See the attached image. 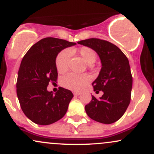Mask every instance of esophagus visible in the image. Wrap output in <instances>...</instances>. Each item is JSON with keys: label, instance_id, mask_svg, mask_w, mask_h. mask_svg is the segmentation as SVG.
I'll use <instances>...</instances> for the list:
<instances>
[{"label": "esophagus", "instance_id": "34e87169", "mask_svg": "<svg viewBox=\"0 0 154 154\" xmlns=\"http://www.w3.org/2000/svg\"><path fill=\"white\" fill-rule=\"evenodd\" d=\"M74 95H75V96H77V95H80V93H79V92H74Z\"/></svg>", "mask_w": 154, "mask_h": 154}]
</instances>
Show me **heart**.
Listing matches in <instances>:
<instances>
[{"label":"heart","mask_w":154,"mask_h":154,"mask_svg":"<svg viewBox=\"0 0 154 154\" xmlns=\"http://www.w3.org/2000/svg\"><path fill=\"white\" fill-rule=\"evenodd\" d=\"M88 64L94 63L96 60V54L94 50L89 47H82L75 51ZM70 52L68 50H63L58 54L56 59V67L59 73L62 74L67 71ZM88 82V77L84 75H78L70 73L61 79V84L63 87L72 91H79Z\"/></svg>","instance_id":"b5f03b06"}]
</instances>
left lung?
<instances>
[{
	"label": "left lung",
	"instance_id": "1",
	"mask_svg": "<svg viewBox=\"0 0 154 154\" xmlns=\"http://www.w3.org/2000/svg\"><path fill=\"white\" fill-rule=\"evenodd\" d=\"M97 53L101 61V69L92 83L95 93L103 94L92 100L85 107L88 116L103 124L119 120L128 109L131 98L132 77L127 56L117 46L106 40L90 38L77 42Z\"/></svg>",
	"mask_w": 154,
	"mask_h": 154
}]
</instances>
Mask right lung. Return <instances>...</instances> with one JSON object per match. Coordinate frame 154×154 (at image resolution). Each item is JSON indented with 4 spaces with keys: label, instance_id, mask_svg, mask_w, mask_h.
<instances>
[{
    "label": "right lung",
    "instance_id": "add662e5",
    "mask_svg": "<svg viewBox=\"0 0 154 154\" xmlns=\"http://www.w3.org/2000/svg\"><path fill=\"white\" fill-rule=\"evenodd\" d=\"M75 43L55 38H43L32 46L22 59L17 82V97L23 112L35 124L48 125L61 119L73 98L69 90L48 91L57 81L56 59L59 53Z\"/></svg>",
    "mask_w": 154,
    "mask_h": 154
}]
</instances>
